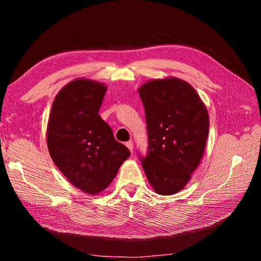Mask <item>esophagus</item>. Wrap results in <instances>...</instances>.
Segmentation results:
<instances>
[{
    "label": "esophagus",
    "instance_id": "obj_1",
    "mask_svg": "<svg viewBox=\"0 0 261 261\" xmlns=\"http://www.w3.org/2000/svg\"><path fill=\"white\" fill-rule=\"evenodd\" d=\"M126 147H127V148L129 149L130 152H133V150H134V144H133V141H127V143H126Z\"/></svg>",
    "mask_w": 261,
    "mask_h": 261
}]
</instances>
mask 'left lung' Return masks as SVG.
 <instances>
[{
  "instance_id": "left-lung-1",
  "label": "left lung",
  "mask_w": 261,
  "mask_h": 261,
  "mask_svg": "<svg viewBox=\"0 0 261 261\" xmlns=\"http://www.w3.org/2000/svg\"><path fill=\"white\" fill-rule=\"evenodd\" d=\"M138 93L145 108L149 152L143 161L148 181L159 195L183 189L206 149L209 115L199 94L176 77L151 80Z\"/></svg>"
}]
</instances>
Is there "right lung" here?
Returning <instances> with one entry per match:
<instances>
[{
  "instance_id": "1",
  "label": "right lung",
  "mask_w": 261,
  "mask_h": 261,
  "mask_svg": "<svg viewBox=\"0 0 261 261\" xmlns=\"http://www.w3.org/2000/svg\"><path fill=\"white\" fill-rule=\"evenodd\" d=\"M108 87L76 78L58 92L46 126V145L58 169L70 184L96 196L112 183L130 155L99 115Z\"/></svg>"
}]
</instances>
